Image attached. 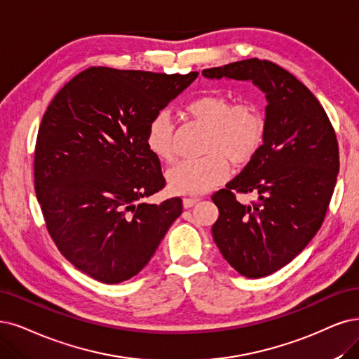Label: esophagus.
Here are the masks:
<instances>
[{"label":"esophagus","mask_w":359,"mask_h":359,"mask_svg":"<svg viewBox=\"0 0 359 359\" xmlns=\"http://www.w3.org/2000/svg\"><path fill=\"white\" fill-rule=\"evenodd\" d=\"M198 201H200V198H198V196H187V198H183V205H184V208H191Z\"/></svg>","instance_id":"34e87169"}]
</instances>
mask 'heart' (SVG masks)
<instances>
[{
	"mask_svg": "<svg viewBox=\"0 0 359 359\" xmlns=\"http://www.w3.org/2000/svg\"><path fill=\"white\" fill-rule=\"evenodd\" d=\"M184 115L205 127L204 156L177 164L168 171L167 182L172 192L196 195L210 191L228 176L229 164L244 167L255 158L264 137V118L251 103H236L211 93L184 104ZM144 143L161 163L171 164L176 158L172 124L165 112L151 118L146 126Z\"/></svg>",
	"mask_w": 359,
	"mask_h": 359,
	"instance_id": "1",
	"label": "heart"
}]
</instances>
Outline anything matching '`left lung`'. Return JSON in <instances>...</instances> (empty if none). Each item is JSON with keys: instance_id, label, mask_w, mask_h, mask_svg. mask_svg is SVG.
<instances>
[{"instance_id": "8db88e82", "label": "left lung", "mask_w": 359, "mask_h": 359, "mask_svg": "<svg viewBox=\"0 0 359 359\" xmlns=\"http://www.w3.org/2000/svg\"><path fill=\"white\" fill-rule=\"evenodd\" d=\"M203 75L251 81L266 95L263 144L211 196L219 208L211 232L222 256L247 278L266 276L300 255L321 228L339 175L336 133L309 88L269 60H240ZM235 191H256L259 201L241 205Z\"/></svg>"}]
</instances>
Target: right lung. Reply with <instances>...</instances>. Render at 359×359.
Returning <instances> with one entry per match:
<instances>
[{"mask_svg": "<svg viewBox=\"0 0 359 359\" xmlns=\"http://www.w3.org/2000/svg\"><path fill=\"white\" fill-rule=\"evenodd\" d=\"M196 76L91 66L43 116L34 177L46 226L60 253L100 283L137 275L182 215L180 198L142 201L165 187L144 133Z\"/></svg>", "mask_w": 359, "mask_h": 359, "instance_id": "1", "label": "right lung"}]
</instances>
